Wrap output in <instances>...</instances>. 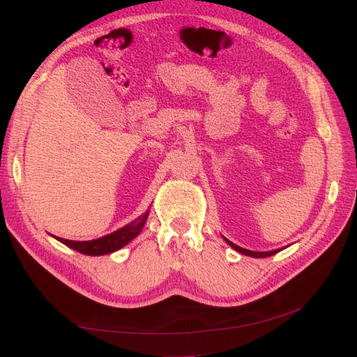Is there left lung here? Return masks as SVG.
I'll list each match as a JSON object with an SVG mask.
<instances>
[{
	"instance_id": "left-lung-1",
	"label": "left lung",
	"mask_w": 357,
	"mask_h": 357,
	"mask_svg": "<svg viewBox=\"0 0 357 357\" xmlns=\"http://www.w3.org/2000/svg\"><path fill=\"white\" fill-rule=\"evenodd\" d=\"M226 240V238H225ZM226 243H228L234 250H236V252H240L241 255H245V256H252V257H268V256H273V255H275V253H278L280 250H271V252H252V250H247V248H243V247H240V245H236V244H234V243H231L229 240H226Z\"/></svg>"
}]
</instances>
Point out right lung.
Wrapping results in <instances>:
<instances>
[{
    "mask_svg": "<svg viewBox=\"0 0 357 357\" xmlns=\"http://www.w3.org/2000/svg\"><path fill=\"white\" fill-rule=\"evenodd\" d=\"M147 215H149V211L139 215V218H137L131 223H128L126 226H123V228L117 229L109 235H104L98 240H92V241H71V240H63V238H58V240L66 245L74 248L75 252L83 253V255H88V256L109 255L126 245L129 241L134 240L139 232H142L143 226L147 220Z\"/></svg>",
    "mask_w": 357,
    "mask_h": 357,
    "instance_id": "add662e5",
    "label": "right lung"
}]
</instances>
